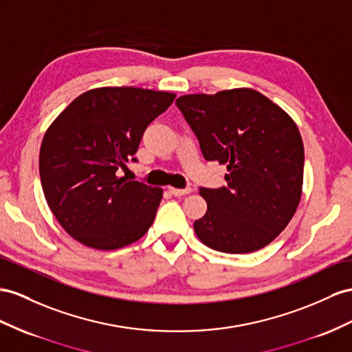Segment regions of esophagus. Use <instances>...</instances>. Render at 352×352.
Here are the masks:
<instances>
[{
    "instance_id": "34e87169",
    "label": "esophagus",
    "mask_w": 352,
    "mask_h": 352,
    "mask_svg": "<svg viewBox=\"0 0 352 352\" xmlns=\"http://www.w3.org/2000/svg\"><path fill=\"white\" fill-rule=\"evenodd\" d=\"M169 192L173 193L174 196H184L188 195L192 192L190 187H186V188H175V187H169Z\"/></svg>"
}]
</instances>
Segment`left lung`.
I'll list each match as a JSON object with an SVG mask.
<instances>
[{
	"instance_id": "8db88e82",
	"label": "left lung",
	"mask_w": 352,
	"mask_h": 352,
	"mask_svg": "<svg viewBox=\"0 0 352 352\" xmlns=\"http://www.w3.org/2000/svg\"><path fill=\"white\" fill-rule=\"evenodd\" d=\"M175 104L204 157L228 168V186L199 188L208 208L193 224L197 238L229 254L266 247L300 202L305 151L296 123L254 89L184 95Z\"/></svg>"
}]
</instances>
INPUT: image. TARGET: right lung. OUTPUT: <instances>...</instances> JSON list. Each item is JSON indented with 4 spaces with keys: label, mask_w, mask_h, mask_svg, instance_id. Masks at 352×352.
Returning a JSON list of instances; mask_svg holds the SVG:
<instances>
[{
    "label": "right lung",
    "mask_w": 352,
    "mask_h": 352,
    "mask_svg": "<svg viewBox=\"0 0 352 352\" xmlns=\"http://www.w3.org/2000/svg\"><path fill=\"white\" fill-rule=\"evenodd\" d=\"M175 94L99 87L77 96L44 133L40 178L53 215L68 235L95 250H117L146 235L162 188L119 177L147 126Z\"/></svg>",
    "instance_id": "right-lung-1"
}]
</instances>
